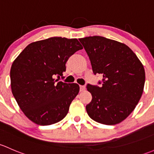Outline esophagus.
Wrapping results in <instances>:
<instances>
[{
	"mask_svg": "<svg viewBox=\"0 0 154 154\" xmlns=\"http://www.w3.org/2000/svg\"><path fill=\"white\" fill-rule=\"evenodd\" d=\"M85 89H86V87H85V86H82V85H81V86H80V91L81 92L85 91Z\"/></svg>",
	"mask_w": 154,
	"mask_h": 154,
	"instance_id": "esophagus-1",
	"label": "esophagus"
}]
</instances>
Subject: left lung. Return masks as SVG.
<instances>
[{
	"label": "left lung",
	"instance_id": "obj_1",
	"mask_svg": "<svg viewBox=\"0 0 154 154\" xmlns=\"http://www.w3.org/2000/svg\"><path fill=\"white\" fill-rule=\"evenodd\" d=\"M88 55L98 85L88 84L92 101L86 106L89 116L101 124L116 125L125 120L139 102L145 81L144 66L125 44L102 36L79 39Z\"/></svg>",
	"mask_w": 154,
	"mask_h": 154
}]
</instances>
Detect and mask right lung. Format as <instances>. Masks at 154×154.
I'll use <instances>...</instances> for the list:
<instances>
[{
  "instance_id": "obj_1",
  "label": "right lung",
  "mask_w": 154,
  "mask_h": 154,
  "mask_svg": "<svg viewBox=\"0 0 154 154\" xmlns=\"http://www.w3.org/2000/svg\"><path fill=\"white\" fill-rule=\"evenodd\" d=\"M82 49L76 38L52 37L31 43L13 61L10 70L12 94L32 122L50 125L66 116L79 86L55 78H64L67 60Z\"/></svg>"
}]
</instances>
